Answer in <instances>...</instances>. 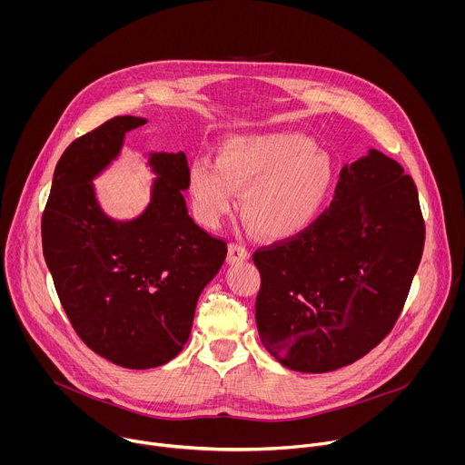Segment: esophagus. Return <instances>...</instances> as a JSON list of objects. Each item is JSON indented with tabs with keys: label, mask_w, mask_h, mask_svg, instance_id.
Instances as JSON below:
<instances>
[{
	"label": "esophagus",
	"mask_w": 465,
	"mask_h": 465,
	"mask_svg": "<svg viewBox=\"0 0 465 465\" xmlns=\"http://www.w3.org/2000/svg\"><path fill=\"white\" fill-rule=\"evenodd\" d=\"M250 257V250L239 242H232L228 248V262H239L246 261Z\"/></svg>",
	"instance_id": "esophagus-1"
}]
</instances>
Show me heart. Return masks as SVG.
Returning <instances> with one entry per match:
<instances>
[{
  "instance_id": "b5f03b06",
  "label": "heart",
  "mask_w": 465,
  "mask_h": 465,
  "mask_svg": "<svg viewBox=\"0 0 465 465\" xmlns=\"http://www.w3.org/2000/svg\"><path fill=\"white\" fill-rule=\"evenodd\" d=\"M335 185V165L314 142L294 132L237 136L228 140L217 163H191L189 189L201 221L223 224L242 191V215L262 237L289 239L307 230L322 213Z\"/></svg>"
}]
</instances>
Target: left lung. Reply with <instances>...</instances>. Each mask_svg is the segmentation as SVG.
<instances>
[{
  "mask_svg": "<svg viewBox=\"0 0 465 465\" xmlns=\"http://www.w3.org/2000/svg\"><path fill=\"white\" fill-rule=\"evenodd\" d=\"M425 244L414 180L379 151L341 171L333 203L302 233L261 246L259 339L303 373L353 364L393 329Z\"/></svg>",
  "mask_w": 465,
  "mask_h": 465,
  "instance_id": "8db88e82",
  "label": "left lung"
}]
</instances>
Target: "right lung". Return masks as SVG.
Listing matches in <instances>:
<instances>
[{
  "mask_svg": "<svg viewBox=\"0 0 465 465\" xmlns=\"http://www.w3.org/2000/svg\"><path fill=\"white\" fill-rule=\"evenodd\" d=\"M147 121L117 115L60 156L42 246L58 300L79 339L110 362L145 370L174 359L189 339L194 307L228 253L226 241L187 215L183 153L153 154V201L130 223L97 206L92 178L110 163L128 130Z\"/></svg>",
  "mask_w": 465,
  "mask_h": 465,
  "instance_id": "1",
  "label": "right lung"
}]
</instances>
